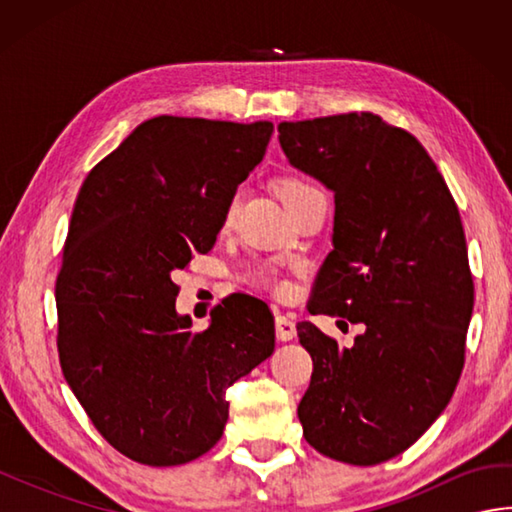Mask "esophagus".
<instances>
[{"label":"esophagus","mask_w":512,"mask_h":512,"mask_svg":"<svg viewBox=\"0 0 512 512\" xmlns=\"http://www.w3.org/2000/svg\"><path fill=\"white\" fill-rule=\"evenodd\" d=\"M275 332H277L279 341H292L297 336V325L290 317L277 314V317H275Z\"/></svg>","instance_id":"esophagus-1"}]
</instances>
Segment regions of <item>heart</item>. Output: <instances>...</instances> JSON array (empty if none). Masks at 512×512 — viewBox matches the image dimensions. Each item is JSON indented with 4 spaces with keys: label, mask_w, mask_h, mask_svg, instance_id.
I'll list each match as a JSON object with an SVG mask.
<instances>
[{
    "label": "heart",
    "mask_w": 512,
    "mask_h": 512,
    "mask_svg": "<svg viewBox=\"0 0 512 512\" xmlns=\"http://www.w3.org/2000/svg\"><path fill=\"white\" fill-rule=\"evenodd\" d=\"M312 191H317V189H314L312 184L299 180V178H286V180L279 182V195H281V200H284V204L288 206V209H290L292 204H297L301 198H306V195L312 193ZM235 206H237V198L233 195V198L228 200V204H226L224 220H231V215L235 213ZM253 281H255L257 286H264V288H270V290H275V292H284L286 290V284L277 277L275 270L273 268H266V266L255 270Z\"/></svg>",
    "instance_id": "obj_1"
}]
</instances>
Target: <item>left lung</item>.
Masks as SVG:
<instances>
[{
	"instance_id": "8db88e82",
	"label": "left lung",
	"mask_w": 512,
	"mask_h": 512,
	"mask_svg": "<svg viewBox=\"0 0 512 512\" xmlns=\"http://www.w3.org/2000/svg\"><path fill=\"white\" fill-rule=\"evenodd\" d=\"M277 129L290 165L336 204L308 310L365 325L352 347L297 325L314 363L303 436L332 460L387 462L438 420L462 374L473 277L460 211L427 149L372 112Z\"/></svg>"
}]
</instances>
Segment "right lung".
Wrapping results in <instances>:
<instances>
[{
    "label": "right lung",
    "mask_w": 512,
    "mask_h": 512,
    "mask_svg": "<svg viewBox=\"0 0 512 512\" xmlns=\"http://www.w3.org/2000/svg\"><path fill=\"white\" fill-rule=\"evenodd\" d=\"M273 123L156 116L96 165L74 202L57 277L59 361L116 451L149 466L200 458L222 438L226 389L275 350L248 295L191 332L173 273L209 253Z\"/></svg>",
    "instance_id": "right-lung-1"
}]
</instances>
